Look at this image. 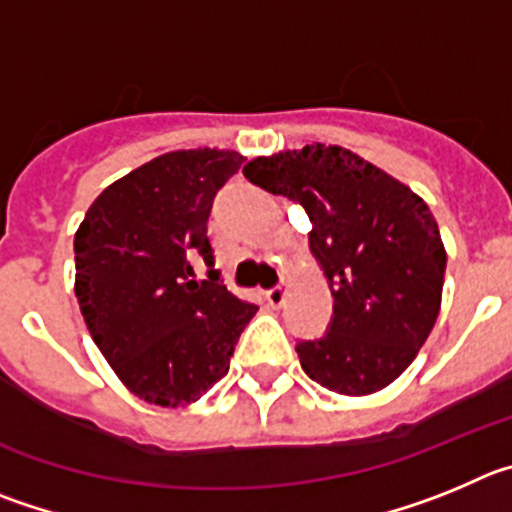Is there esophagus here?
I'll list each match as a JSON object with an SVG mask.
<instances>
[{"mask_svg":"<svg viewBox=\"0 0 512 512\" xmlns=\"http://www.w3.org/2000/svg\"><path fill=\"white\" fill-rule=\"evenodd\" d=\"M285 296H288V283H280V285H275V288H270L265 293V298H267V303H270V306L273 308H280L285 303Z\"/></svg>","mask_w":512,"mask_h":512,"instance_id":"obj_1","label":"esophagus"}]
</instances>
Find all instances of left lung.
<instances>
[{
  "mask_svg": "<svg viewBox=\"0 0 512 512\" xmlns=\"http://www.w3.org/2000/svg\"><path fill=\"white\" fill-rule=\"evenodd\" d=\"M245 176L311 216V255L334 296L326 336L296 344L301 367L331 393L388 388L416 359L441 308L446 250L411 188L339 145L260 155Z\"/></svg>",
  "mask_w": 512,
  "mask_h": 512,
  "instance_id": "obj_1",
  "label": "left lung"
}]
</instances>
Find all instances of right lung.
I'll return each mask as SVG.
<instances>
[{"mask_svg": "<svg viewBox=\"0 0 512 512\" xmlns=\"http://www.w3.org/2000/svg\"><path fill=\"white\" fill-rule=\"evenodd\" d=\"M245 163L219 147L173 150L107 186L73 237L76 298L91 339L122 385L145 403L186 408L229 370L257 313L219 283L209 214Z\"/></svg>", "mask_w": 512, "mask_h": 512, "instance_id": "obj_1", "label": "right lung"}]
</instances>
